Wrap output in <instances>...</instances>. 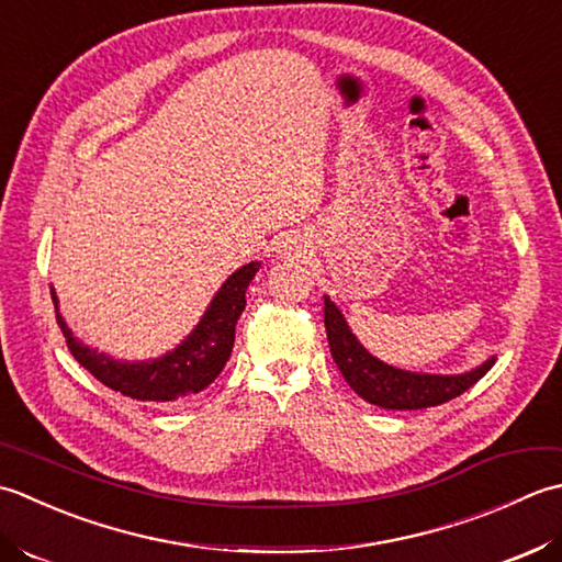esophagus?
Listing matches in <instances>:
<instances>
[{
  "label": "esophagus",
  "instance_id": "1",
  "mask_svg": "<svg viewBox=\"0 0 562 562\" xmlns=\"http://www.w3.org/2000/svg\"><path fill=\"white\" fill-rule=\"evenodd\" d=\"M281 251L285 259H305L307 251H311V245H307V239H303V237H289L283 243Z\"/></svg>",
  "mask_w": 562,
  "mask_h": 562
}]
</instances>
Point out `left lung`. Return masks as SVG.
I'll use <instances>...</instances> for the list:
<instances>
[{"instance_id":"left-lung-1","label":"left lung","mask_w":562,"mask_h":562,"mask_svg":"<svg viewBox=\"0 0 562 562\" xmlns=\"http://www.w3.org/2000/svg\"><path fill=\"white\" fill-rule=\"evenodd\" d=\"M325 329L331 359L339 366L345 381L357 391L366 403L383 409H425L434 405H443L449 400L463 395L483 378L495 359L485 361L480 369L461 375H429V373H409L373 359L357 337L351 335L347 319L341 317L335 303L325 295Z\"/></svg>"}]
</instances>
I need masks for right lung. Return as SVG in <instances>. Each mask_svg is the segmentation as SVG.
<instances>
[{"label":"right lung","instance_id":"obj_1","mask_svg":"<svg viewBox=\"0 0 562 562\" xmlns=\"http://www.w3.org/2000/svg\"><path fill=\"white\" fill-rule=\"evenodd\" d=\"M259 271V261L237 269L231 279L223 283V289L215 293L209 311L201 317L196 329L181 341V345L169 351L167 357L155 361H113L106 353H97L89 347L79 345L72 337L70 327L65 325L63 315L57 313L55 317L60 325L67 349L72 351V357L85 366V369L109 385L111 391H119L133 400H143V403H171V400L201 393L203 387H209L217 373L223 371L225 361L231 359L233 341H235V325L237 317L245 311V291L249 281L255 279ZM53 303L57 297L53 293Z\"/></svg>","mask_w":562,"mask_h":562}]
</instances>
